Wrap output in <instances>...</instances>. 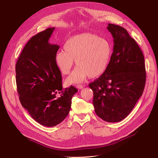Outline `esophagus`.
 <instances>
[{
    "instance_id": "obj_1",
    "label": "esophagus",
    "mask_w": 158,
    "mask_h": 158,
    "mask_svg": "<svg viewBox=\"0 0 158 158\" xmlns=\"http://www.w3.org/2000/svg\"><path fill=\"white\" fill-rule=\"evenodd\" d=\"M76 87H77V88H78V89H82V88H83V86L81 85H77Z\"/></svg>"
}]
</instances>
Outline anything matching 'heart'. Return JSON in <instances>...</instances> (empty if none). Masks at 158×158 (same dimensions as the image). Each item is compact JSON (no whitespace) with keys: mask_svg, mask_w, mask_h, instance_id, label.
Masks as SVG:
<instances>
[{"mask_svg":"<svg viewBox=\"0 0 158 158\" xmlns=\"http://www.w3.org/2000/svg\"><path fill=\"white\" fill-rule=\"evenodd\" d=\"M63 51L57 52L55 62L63 74H69L74 64L78 65L66 79L69 85L79 83L88 76H101L108 67L112 48L110 41L90 32H83L66 40Z\"/></svg>","mask_w":158,"mask_h":158,"instance_id":"b5f03b06","label":"heart"}]
</instances>
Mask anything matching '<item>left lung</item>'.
Listing matches in <instances>:
<instances>
[{
    "instance_id": "left-lung-1",
    "label": "left lung",
    "mask_w": 158,
    "mask_h": 158,
    "mask_svg": "<svg viewBox=\"0 0 158 158\" xmlns=\"http://www.w3.org/2000/svg\"><path fill=\"white\" fill-rule=\"evenodd\" d=\"M113 38V52L106 71L89 84L98 117L107 122L125 118L142 96L145 85L144 56L127 30L108 23Z\"/></svg>"
}]
</instances>
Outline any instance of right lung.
<instances>
[{
	"instance_id": "add662e5",
	"label": "right lung",
	"mask_w": 158,
	"mask_h": 158,
	"mask_svg": "<svg viewBox=\"0 0 158 158\" xmlns=\"http://www.w3.org/2000/svg\"><path fill=\"white\" fill-rule=\"evenodd\" d=\"M55 27L32 36L22 51L15 66L16 82L21 104L41 125L53 127L69 113L72 98L77 89H63L61 73L55 62L60 46L48 40ZM61 93L57 98L56 93Z\"/></svg>"
}]
</instances>
